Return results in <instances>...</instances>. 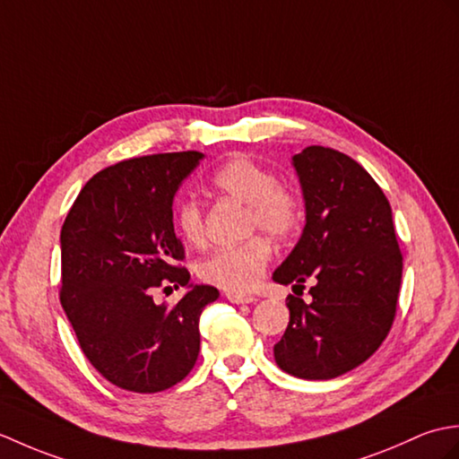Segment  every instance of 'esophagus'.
Masks as SVG:
<instances>
[{
    "label": "esophagus",
    "mask_w": 459,
    "mask_h": 459,
    "mask_svg": "<svg viewBox=\"0 0 459 459\" xmlns=\"http://www.w3.org/2000/svg\"><path fill=\"white\" fill-rule=\"evenodd\" d=\"M226 297L233 304H251V302L257 300L255 297H249V294H239V292H228Z\"/></svg>",
    "instance_id": "obj_1"
}]
</instances>
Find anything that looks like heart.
<instances>
[{"mask_svg":"<svg viewBox=\"0 0 459 459\" xmlns=\"http://www.w3.org/2000/svg\"><path fill=\"white\" fill-rule=\"evenodd\" d=\"M213 185L249 206V230L261 228L274 238H289L302 221L300 200L279 186L273 170L249 157H233L213 172ZM177 228L190 246L204 243V213L200 204L185 200L177 210ZM271 243L251 238L241 246L223 247L198 263V277L230 292H249L257 287L271 261Z\"/></svg>","mask_w":459,"mask_h":459,"instance_id":"1","label":"heart"}]
</instances>
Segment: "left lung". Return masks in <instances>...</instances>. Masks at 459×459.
I'll return each instance as SVG.
<instances>
[{
	"instance_id": "obj_1",
	"label": "left lung",
	"mask_w": 459,
	"mask_h": 459,
	"mask_svg": "<svg viewBox=\"0 0 459 459\" xmlns=\"http://www.w3.org/2000/svg\"><path fill=\"white\" fill-rule=\"evenodd\" d=\"M307 226L273 281L300 287L274 361L300 379H333L368 361L389 333L403 277L391 204L359 162L312 145L292 157Z\"/></svg>"
}]
</instances>
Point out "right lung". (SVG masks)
<instances>
[{
    "mask_svg": "<svg viewBox=\"0 0 459 459\" xmlns=\"http://www.w3.org/2000/svg\"><path fill=\"white\" fill-rule=\"evenodd\" d=\"M198 151L160 152L100 170L60 231V304L88 361L119 389L159 393L180 383L200 351V314L220 292L188 284L172 200ZM162 281L188 286L175 307L155 305Z\"/></svg>",
    "mask_w": 459,
    "mask_h": 459,
    "instance_id": "add662e5",
    "label": "right lung"
}]
</instances>
